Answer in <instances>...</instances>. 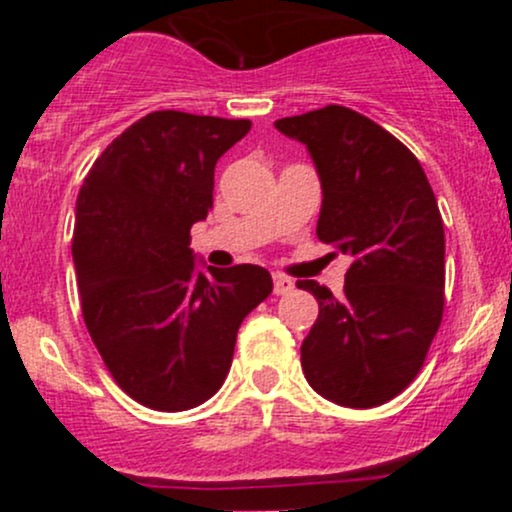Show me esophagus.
Here are the masks:
<instances>
[{"label": "esophagus", "mask_w": 512, "mask_h": 512, "mask_svg": "<svg viewBox=\"0 0 512 512\" xmlns=\"http://www.w3.org/2000/svg\"><path fill=\"white\" fill-rule=\"evenodd\" d=\"M293 291V279L286 274H274V293L276 296H284V293Z\"/></svg>", "instance_id": "obj_1"}]
</instances>
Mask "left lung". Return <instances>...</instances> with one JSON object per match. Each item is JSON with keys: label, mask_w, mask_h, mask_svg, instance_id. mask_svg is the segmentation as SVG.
Segmentation results:
<instances>
[{"label": "left lung", "mask_w": 512, "mask_h": 512, "mask_svg": "<svg viewBox=\"0 0 512 512\" xmlns=\"http://www.w3.org/2000/svg\"><path fill=\"white\" fill-rule=\"evenodd\" d=\"M308 146L322 182L317 238L351 257L344 293L296 281L320 303L303 339L310 387L351 409L390 402L419 375L445 305V233L416 156L344 105L274 122Z\"/></svg>", "instance_id": "8db88e82"}]
</instances>
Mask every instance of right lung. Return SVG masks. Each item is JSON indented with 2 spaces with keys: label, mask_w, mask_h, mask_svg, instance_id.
I'll return each mask as SVG.
<instances>
[{
  "label": "right lung",
  "mask_w": 512,
  "mask_h": 512,
  "mask_svg": "<svg viewBox=\"0 0 512 512\" xmlns=\"http://www.w3.org/2000/svg\"><path fill=\"white\" fill-rule=\"evenodd\" d=\"M250 120L156 110L88 170L72 255L86 330L144 407L185 411L226 380L240 322L272 293L257 264L197 272L192 223L214 204L216 161Z\"/></svg>",
  "instance_id": "obj_1"
}]
</instances>
